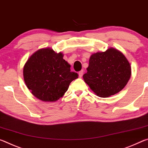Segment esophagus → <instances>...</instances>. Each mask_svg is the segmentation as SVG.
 <instances>
[{
    "mask_svg": "<svg viewBox=\"0 0 148 148\" xmlns=\"http://www.w3.org/2000/svg\"><path fill=\"white\" fill-rule=\"evenodd\" d=\"M83 73H84L83 70H81V71L79 72V77H83Z\"/></svg>",
    "mask_w": 148,
    "mask_h": 148,
    "instance_id": "obj_1",
    "label": "esophagus"
}]
</instances>
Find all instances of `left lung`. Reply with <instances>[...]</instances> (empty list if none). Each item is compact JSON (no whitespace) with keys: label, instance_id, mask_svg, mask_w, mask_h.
Segmentation results:
<instances>
[{"label":"left lung","instance_id":"1","mask_svg":"<svg viewBox=\"0 0 148 148\" xmlns=\"http://www.w3.org/2000/svg\"><path fill=\"white\" fill-rule=\"evenodd\" d=\"M83 79L99 97L107 98L119 92L131 76V66L123 53L114 48L92 54Z\"/></svg>","mask_w":148,"mask_h":148}]
</instances>
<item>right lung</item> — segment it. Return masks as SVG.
Masks as SVG:
<instances>
[{
    "mask_svg": "<svg viewBox=\"0 0 148 148\" xmlns=\"http://www.w3.org/2000/svg\"><path fill=\"white\" fill-rule=\"evenodd\" d=\"M61 52L50 48L38 49L24 65L23 79L31 94L43 101L54 102L62 98L70 83L78 78L71 71L70 65L64 60Z\"/></svg>",
    "mask_w": 148,
    "mask_h": 148,
    "instance_id": "1",
    "label": "right lung"
}]
</instances>
